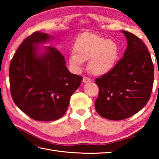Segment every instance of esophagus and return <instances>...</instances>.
Here are the masks:
<instances>
[{"instance_id": "34e87169", "label": "esophagus", "mask_w": 159, "mask_h": 159, "mask_svg": "<svg viewBox=\"0 0 159 159\" xmlns=\"http://www.w3.org/2000/svg\"><path fill=\"white\" fill-rule=\"evenodd\" d=\"M91 81H92V80H91V79H89V78H88V77H83V82L84 83H90V82H91Z\"/></svg>"}]
</instances>
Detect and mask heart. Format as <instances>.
I'll use <instances>...</instances> for the list:
<instances>
[{
  "label": "heart",
  "mask_w": 159,
  "mask_h": 159,
  "mask_svg": "<svg viewBox=\"0 0 159 159\" xmlns=\"http://www.w3.org/2000/svg\"><path fill=\"white\" fill-rule=\"evenodd\" d=\"M74 50L75 53L70 54L69 57L71 68L79 72L83 62L88 60V69L97 76L111 71L116 64L120 54L116 42L93 33H84L78 37Z\"/></svg>",
  "instance_id": "obj_1"
}]
</instances>
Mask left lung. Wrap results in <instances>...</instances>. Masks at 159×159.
Segmentation results:
<instances>
[{
	"label": "left lung",
	"instance_id": "1",
	"mask_svg": "<svg viewBox=\"0 0 159 159\" xmlns=\"http://www.w3.org/2000/svg\"><path fill=\"white\" fill-rule=\"evenodd\" d=\"M121 32L128 43L123 58L95 80L99 87L96 111L112 120L125 119L140 111L149 101L154 83V64L146 45L134 34Z\"/></svg>",
	"mask_w": 159,
	"mask_h": 159
}]
</instances>
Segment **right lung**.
I'll return each instance as SVG.
<instances>
[{
  "label": "right lung",
  "mask_w": 159,
  "mask_h": 159,
  "mask_svg": "<svg viewBox=\"0 0 159 159\" xmlns=\"http://www.w3.org/2000/svg\"><path fill=\"white\" fill-rule=\"evenodd\" d=\"M36 31L24 40L11 60L10 88L13 101L32 119L57 120L65 114L69 100L83 78L66 66L64 57L55 48L39 45L53 39Z\"/></svg>",
  "instance_id": "add662e5"
}]
</instances>
